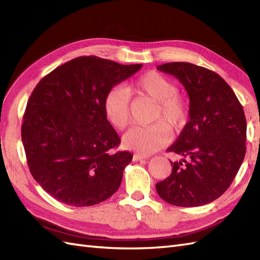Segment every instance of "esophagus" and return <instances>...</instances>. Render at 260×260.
<instances>
[{
    "label": "esophagus",
    "mask_w": 260,
    "mask_h": 260,
    "mask_svg": "<svg viewBox=\"0 0 260 260\" xmlns=\"http://www.w3.org/2000/svg\"><path fill=\"white\" fill-rule=\"evenodd\" d=\"M146 158H147L146 156L135 154L134 156H133V160H134V161H139V160H143V159H146Z\"/></svg>",
    "instance_id": "34e87169"
}]
</instances>
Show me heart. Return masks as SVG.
I'll return each mask as SVG.
<instances>
[{"mask_svg": "<svg viewBox=\"0 0 260 260\" xmlns=\"http://www.w3.org/2000/svg\"><path fill=\"white\" fill-rule=\"evenodd\" d=\"M134 89L139 94L157 102L154 125L147 127H134L123 137V146L147 156L170 142L171 131H179L189 117V104L178 94L177 84L156 71H148L139 76L134 82ZM104 116L113 127L124 129L131 122V93L123 85H115L106 93L103 100Z\"/></svg>", "mask_w": 260, "mask_h": 260, "instance_id": "heart-1", "label": "heart"}]
</instances>
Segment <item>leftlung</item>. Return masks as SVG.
<instances>
[{
    "label": "left lung",
    "mask_w": 260,
    "mask_h": 260,
    "mask_svg": "<svg viewBox=\"0 0 260 260\" xmlns=\"http://www.w3.org/2000/svg\"><path fill=\"white\" fill-rule=\"evenodd\" d=\"M182 83L190 99L189 122L167 151L181 159L156 184L157 193L177 206L214 201L230 188L246 152V117L242 104L214 71L189 62L157 67Z\"/></svg>",
    "instance_id": "obj_1"
}]
</instances>
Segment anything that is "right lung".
<instances>
[{"instance_id":"add662e5","label":"right lung","mask_w":260,"mask_h":260,"mask_svg":"<svg viewBox=\"0 0 260 260\" xmlns=\"http://www.w3.org/2000/svg\"><path fill=\"white\" fill-rule=\"evenodd\" d=\"M142 67L78 57L57 67L32 91L22 141L31 176L58 201L90 206L119 188L133 155L110 152L121 139L106 121L103 100Z\"/></svg>"}]
</instances>
